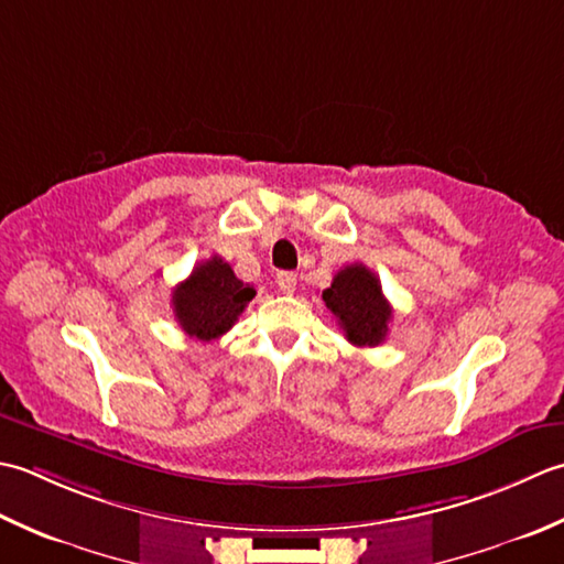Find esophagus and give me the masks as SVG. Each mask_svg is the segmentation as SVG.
<instances>
[{"label": "esophagus", "mask_w": 564, "mask_h": 564, "mask_svg": "<svg viewBox=\"0 0 564 564\" xmlns=\"http://www.w3.org/2000/svg\"><path fill=\"white\" fill-rule=\"evenodd\" d=\"M274 282H278L282 294H294V290H296V274L294 272H278Z\"/></svg>", "instance_id": "esophagus-1"}]
</instances>
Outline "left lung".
Listing matches in <instances>:
<instances>
[{
  "mask_svg": "<svg viewBox=\"0 0 564 564\" xmlns=\"http://www.w3.org/2000/svg\"><path fill=\"white\" fill-rule=\"evenodd\" d=\"M324 302L346 338L358 348H375L384 343L392 306L382 294L377 274L362 262L343 268L324 290Z\"/></svg>",
  "mask_w": 564,
  "mask_h": 564,
  "instance_id": "left-lung-1",
  "label": "left lung"
}]
</instances>
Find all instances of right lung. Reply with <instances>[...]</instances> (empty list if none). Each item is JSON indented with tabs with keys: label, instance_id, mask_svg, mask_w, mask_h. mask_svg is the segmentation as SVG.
I'll use <instances>...</instances> for the list:
<instances>
[{
	"label": "right lung",
	"instance_id": "1",
	"mask_svg": "<svg viewBox=\"0 0 564 564\" xmlns=\"http://www.w3.org/2000/svg\"><path fill=\"white\" fill-rule=\"evenodd\" d=\"M256 290L240 282L224 258H209L172 290V312L189 338H221L238 321Z\"/></svg>",
	"mask_w": 564,
	"mask_h": 564
}]
</instances>
